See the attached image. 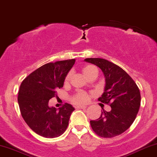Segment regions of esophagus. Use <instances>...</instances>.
<instances>
[{
    "label": "esophagus",
    "instance_id": "34e87169",
    "mask_svg": "<svg viewBox=\"0 0 157 157\" xmlns=\"http://www.w3.org/2000/svg\"><path fill=\"white\" fill-rule=\"evenodd\" d=\"M86 106H77L76 108L77 109H86Z\"/></svg>",
    "mask_w": 157,
    "mask_h": 157
}]
</instances>
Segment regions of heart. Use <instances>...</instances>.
Segmentation results:
<instances>
[{
  "mask_svg": "<svg viewBox=\"0 0 157 157\" xmlns=\"http://www.w3.org/2000/svg\"><path fill=\"white\" fill-rule=\"evenodd\" d=\"M82 73L84 74L85 76L86 77L87 79H89L90 77L96 76L97 77L98 75V69L94 65H90V64H88V65L85 66V67L82 68ZM71 73L69 72L66 75L65 79H64V84H68L69 83V80L71 79ZM88 99H89V97H88V94L86 93V92L82 91V90H78L75 93L72 97H71V101L75 105H84V104H86L88 101Z\"/></svg>",
  "mask_w": 157,
  "mask_h": 157,
  "instance_id": "heart-1",
  "label": "heart"
}]
</instances>
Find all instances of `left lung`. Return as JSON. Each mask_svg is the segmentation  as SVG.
<instances>
[{
	"label": "left lung",
	"mask_w": 157,
	"mask_h": 157,
	"mask_svg": "<svg viewBox=\"0 0 157 157\" xmlns=\"http://www.w3.org/2000/svg\"><path fill=\"white\" fill-rule=\"evenodd\" d=\"M85 60L103 71L106 84L98 100L111 107L109 112L103 109L98 119L90 121L92 129L105 138L119 135L129 129L139 111L141 97L138 87L124 69L109 60L97 58Z\"/></svg>",
	"instance_id": "obj_1"
}]
</instances>
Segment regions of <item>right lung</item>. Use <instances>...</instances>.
<instances>
[{
  "instance_id": "obj_1",
  "label": "right lung",
  "mask_w": 157,
  "mask_h": 157,
  "mask_svg": "<svg viewBox=\"0 0 157 157\" xmlns=\"http://www.w3.org/2000/svg\"><path fill=\"white\" fill-rule=\"evenodd\" d=\"M75 59L48 63L24 79L18 92V104L25 121L37 135L47 138L59 137L67 129L75 108L65 103L59 109L50 107L49 100L58 97L57 90L75 64Z\"/></svg>"
}]
</instances>
